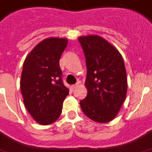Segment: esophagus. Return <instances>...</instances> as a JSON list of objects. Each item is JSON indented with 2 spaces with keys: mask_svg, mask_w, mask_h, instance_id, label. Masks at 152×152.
<instances>
[{
  "mask_svg": "<svg viewBox=\"0 0 152 152\" xmlns=\"http://www.w3.org/2000/svg\"><path fill=\"white\" fill-rule=\"evenodd\" d=\"M78 86V83H77V84H74V85H72L71 88H72V89H75V88H76Z\"/></svg>",
  "mask_w": 152,
  "mask_h": 152,
  "instance_id": "1",
  "label": "esophagus"
}]
</instances>
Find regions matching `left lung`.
<instances>
[{
  "instance_id": "8db88e82",
  "label": "left lung",
  "mask_w": 152,
  "mask_h": 152,
  "mask_svg": "<svg viewBox=\"0 0 152 152\" xmlns=\"http://www.w3.org/2000/svg\"><path fill=\"white\" fill-rule=\"evenodd\" d=\"M87 66L86 98L80 101L83 113L105 123L117 116L126 95L127 78L122 55L98 35L78 37Z\"/></svg>"
}]
</instances>
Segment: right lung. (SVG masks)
I'll list each match as a JSON object with an SVG mask.
<instances>
[{"label": "right lung", "instance_id": "right-lung-1", "mask_svg": "<svg viewBox=\"0 0 152 152\" xmlns=\"http://www.w3.org/2000/svg\"><path fill=\"white\" fill-rule=\"evenodd\" d=\"M67 45V39H45L30 51L23 64L20 90L24 104L40 125H50L59 118L69 94L59 67Z\"/></svg>", "mask_w": 152, "mask_h": 152}]
</instances>
